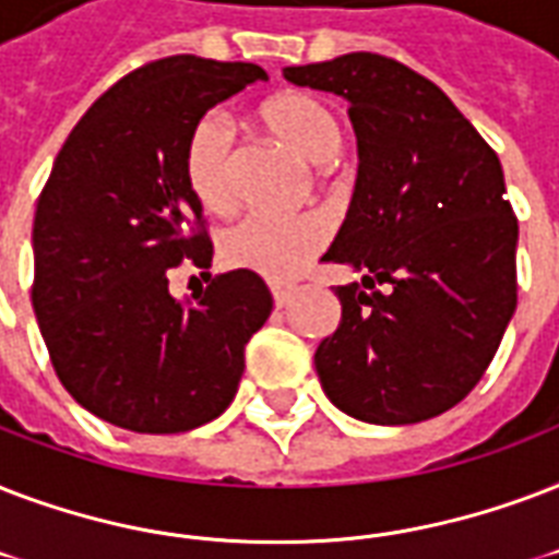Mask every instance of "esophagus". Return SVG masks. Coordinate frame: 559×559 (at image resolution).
<instances>
[{"mask_svg":"<svg viewBox=\"0 0 559 559\" xmlns=\"http://www.w3.org/2000/svg\"><path fill=\"white\" fill-rule=\"evenodd\" d=\"M271 294H274L276 306H285V302L292 300L294 285L292 283H271Z\"/></svg>","mask_w":559,"mask_h":559,"instance_id":"obj_1","label":"esophagus"}]
</instances>
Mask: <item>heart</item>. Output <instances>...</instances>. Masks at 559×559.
<instances>
[{
  "label": "heart",
  "instance_id": "1",
  "mask_svg": "<svg viewBox=\"0 0 559 559\" xmlns=\"http://www.w3.org/2000/svg\"><path fill=\"white\" fill-rule=\"evenodd\" d=\"M259 122L276 142L320 171L335 166L347 131L341 114L323 98L288 90L262 104ZM183 177L203 210L224 212L236 203V131L224 114H203L192 124L183 145ZM332 224L323 212H250L221 236V257L233 267H245L267 280L300 274L326 248Z\"/></svg>",
  "mask_w": 559,
  "mask_h": 559
}]
</instances>
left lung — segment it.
<instances>
[{"instance_id":"1","label":"left lung","mask_w":559,"mask_h":559,"mask_svg":"<svg viewBox=\"0 0 559 559\" xmlns=\"http://www.w3.org/2000/svg\"><path fill=\"white\" fill-rule=\"evenodd\" d=\"M283 75L344 95L358 140L356 192L323 262L367 276L335 288L341 323L314 353L323 391L376 426L455 408L516 309L519 221L499 154L400 60L349 51Z\"/></svg>"}]
</instances>
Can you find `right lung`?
<instances>
[{"label": "right lung", "instance_id": "right-lung-1", "mask_svg": "<svg viewBox=\"0 0 559 559\" xmlns=\"http://www.w3.org/2000/svg\"><path fill=\"white\" fill-rule=\"evenodd\" d=\"M265 78L257 63L194 55L133 69L81 116L37 198L32 306L51 367L78 405L114 426L189 431L239 391L245 347L274 309L265 280L239 267L183 306L168 274L183 259L212 262L183 177L186 136Z\"/></svg>", "mask_w": 559, "mask_h": 559}]
</instances>
